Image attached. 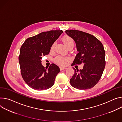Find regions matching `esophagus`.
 <instances>
[{"label":"esophagus","mask_w":122,"mask_h":122,"mask_svg":"<svg viewBox=\"0 0 122 122\" xmlns=\"http://www.w3.org/2000/svg\"><path fill=\"white\" fill-rule=\"evenodd\" d=\"M67 69V68H66V67H61L60 68V69L61 71L63 70L64 69Z\"/></svg>","instance_id":"esophagus-1"}]
</instances>
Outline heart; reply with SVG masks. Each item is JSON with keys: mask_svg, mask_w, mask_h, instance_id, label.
<instances>
[{"mask_svg": "<svg viewBox=\"0 0 122 122\" xmlns=\"http://www.w3.org/2000/svg\"><path fill=\"white\" fill-rule=\"evenodd\" d=\"M62 41L63 43H64L66 46L67 48H68L69 46L73 45V41L72 39L69 36H64L62 38ZM55 43H54L52 45L51 47V50H52L55 46ZM68 60V59L67 58H65V57H62L61 56H58L56 57L55 59V61L56 63H57L59 65H64L66 64V62H67Z\"/></svg>", "mask_w": 122, "mask_h": 122, "instance_id": "b5f03b06", "label": "heart"}]
</instances>
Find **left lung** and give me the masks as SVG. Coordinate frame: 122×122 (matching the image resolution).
<instances>
[{"mask_svg":"<svg viewBox=\"0 0 122 122\" xmlns=\"http://www.w3.org/2000/svg\"><path fill=\"white\" fill-rule=\"evenodd\" d=\"M65 32L74 40L78 52L71 65L84 64L82 70L73 68L75 72L70 83L78 90L90 89L100 79L105 67V51L103 44L88 33L75 30H66Z\"/></svg>","mask_w":122,"mask_h":122,"instance_id":"1","label":"left lung"}]
</instances>
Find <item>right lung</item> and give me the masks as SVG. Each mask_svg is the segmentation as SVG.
<instances>
[{"instance_id": "1", "label": "right lung", "mask_w": 122, "mask_h": 122, "mask_svg": "<svg viewBox=\"0 0 122 122\" xmlns=\"http://www.w3.org/2000/svg\"><path fill=\"white\" fill-rule=\"evenodd\" d=\"M63 32L60 30L42 32L28 38L22 45L18 58L21 73L26 83L33 89L45 90L54 85L60 69L54 64L45 68L41 59L49 53L52 44Z\"/></svg>"}]
</instances>
